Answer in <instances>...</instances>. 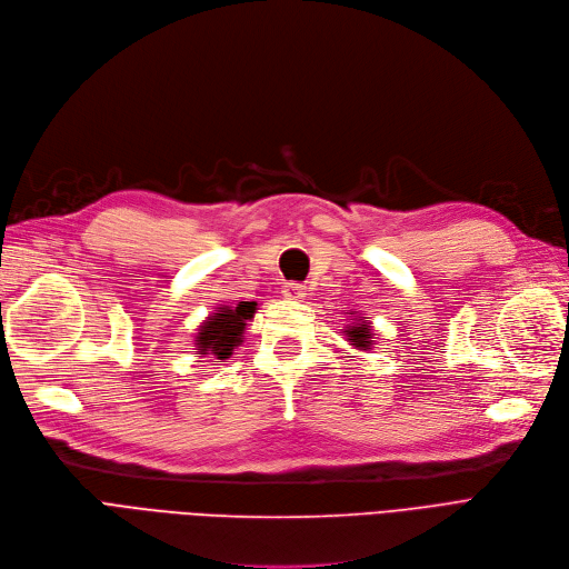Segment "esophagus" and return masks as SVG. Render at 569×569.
Masks as SVG:
<instances>
[{
    "label": "esophagus",
    "mask_w": 569,
    "mask_h": 569,
    "mask_svg": "<svg viewBox=\"0 0 569 569\" xmlns=\"http://www.w3.org/2000/svg\"><path fill=\"white\" fill-rule=\"evenodd\" d=\"M281 292H283V298L290 302H302L309 295L307 286H302V283H286Z\"/></svg>",
    "instance_id": "34e87169"
}]
</instances>
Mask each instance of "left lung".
Instances as JSON below:
<instances>
[{
  "mask_svg": "<svg viewBox=\"0 0 569 569\" xmlns=\"http://www.w3.org/2000/svg\"><path fill=\"white\" fill-rule=\"evenodd\" d=\"M343 335H346V339L351 341L353 349H358V351H369V349H375V332H372V323H369V320H367L362 313H358V311H351V316H349V326L343 328Z\"/></svg>",
  "mask_w": 569,
  "mask_h": 569,
  "instance_id": "left-lung-1",
  "label": "left lung"
}]
</instances>
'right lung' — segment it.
<instances>
[{
  "mask_svg": "<svg viewBox=\"0 0 569 569\" xmlns=\"http://www.w3.org/2000/svg\"><path fill=\"white\" fill-rule=\"evenodd\" d=\"M256 302H239L237 307L220 305L207 316L194 332V351L200 358L213 356L216 360H228L237 346L243 341V330L256 316Z\"/></svg>",
  "mask_w": 569,
  "mask_h": 569,
  "instance_id": "add662e5",
  "label": "right lung"
}]
</instances>
